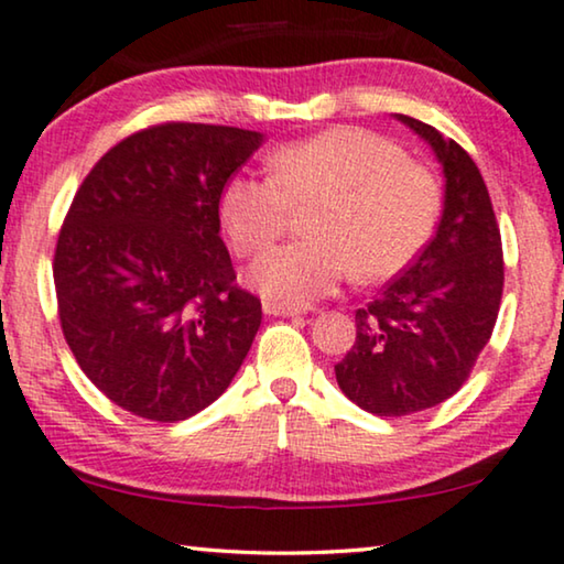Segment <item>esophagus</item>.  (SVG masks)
Returning <instances> with one entry per match:
<instances>
[{
  "label": "esophagus",
  "instance_id": "1",
  "mask_svg": "<svg viewBox=\"0 0 564 564\" xmlns=\"http://www.w3.org/2000/svg\"><path fill=\"white\" fill-rule=\"evenodd\" d=\"M263 312H265L268 316H299V314H304V312H301V308L279 304V301H265Z\"/></svg>",
  "mask_w": 564,
  "mask_h": 564
}]
</instances>
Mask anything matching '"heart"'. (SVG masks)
<instances>
[{"label":"heart","mask_w":564,"mask_h":564,"mask_svg":"<svg viewBox=\"0 0 564 564\" xmlns=\"http://www.w3.org/2000/svg\"><path fill=\"white\" fill-rule=\"evenodd\" d=\"M268 176L237 173L221 188L219 217L237 256H258L304 209L308 240L268 250L250 283L271 301L306 306L347 275L393 279L414 263L440 219V181L383 134L332 127L268 155Z\"/></svg>","instance_id":"1"}]
</instances>
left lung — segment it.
<instances>
[{
	"label": "left lung",
	"instance_id": "1",
	"mask_svg": "<svg viewBox=\"0 0 564 564\" xmlns=\"http://www.w3.org/2000/svg\"><path fill=\"white\" fill-rule=\"evenodd\" d=\"M444 169L437 235L378 299L355 312L358 337L335 365L347 399L376 416H409L455 395L494 335L503 250L478 165L432 124L399 115Z\"/></svg>",
	"mask_w": 564,
	"mask_h": 564
}]
</instances>
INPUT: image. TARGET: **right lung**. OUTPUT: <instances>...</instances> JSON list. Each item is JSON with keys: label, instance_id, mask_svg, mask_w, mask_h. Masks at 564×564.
Here are the masks:
<instances>
[{"label": "right lung", "instance_id": "1", "mask_svg": "<svg viewBox=\"0 0 564 564\" xmlns=\"http://www.w3.org/2000/svg\"><path fill=\"white\" fill-rule=\"evenodd\" d=\"M263 134L163 122L132 132L78 186L53 256L63 337L86 378L150 422L217 401L263 319L235 283L219 196Z\"/></svg>", "mask_w": 564, "mask_h": 564}]
</instances>
